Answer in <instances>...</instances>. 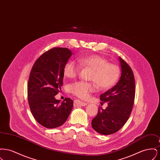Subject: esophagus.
<instances>
[{"mask_svg": "<svg viewBox=\"0 0 160 160\" xmlns=\"http://www.w3.org/2000/svg\"><path fill=\"white\" fill-rule=\"evenodd\" d=\"M87 104H88L87 102H85L78 99H76L74 101V106L75 107L84 106H86Z\"/></svg>", "mask_w": 160, "mask_h": 160, "instance_id": "34e87169", "label": "esophagus"}]
</instances>
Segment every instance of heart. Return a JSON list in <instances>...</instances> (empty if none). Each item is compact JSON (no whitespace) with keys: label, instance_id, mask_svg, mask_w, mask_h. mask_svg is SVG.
<instances>
[{"label":"heart","instance_id":"1","mask_svg":"<svg viewBox=\"0 0 160 160\" xmlns=\"http://www.w3.org/2000/svg\"><path fill=\"white\" fill-rule=\"evenodd\" d=\"M77 61L81 67L92 69L89 80L92 81L89 83L77 82L69 86V92L78 98H89L91 93L97 91V86L101 91L111 88L120 76V69L118 65L108 63L106 58L98 54L80 57ZM79 69V66L75 62L68 61L63 68L64 76L70 79L74 78L77 76Z\"/></svg>","mask_w":160,"mask_h":160}]
</instances>
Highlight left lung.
Segmentation results:
<instances>
[{
	"label": "left lung",
	"mask_w": 160,
	"mask_h": 160,
	"mask_svg": "<svg viewBox=\"0 0 160 160\" xmlns=\"http://www.w3.org/2000/svg\"><path fill=\"white\" fill-rule=\"evenodd\" d=\"M121 68V77L116 85L100 95L105 109L99 107L97 116L92 120V127L102 135L118 131L129 118L135 97V80L129 65L119 58Z\"/></svg>",
	"instance_id": "left-lung-1"
}]
</instances>
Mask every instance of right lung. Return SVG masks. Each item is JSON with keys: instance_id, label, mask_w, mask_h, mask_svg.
Segmentation results:
<instances>
[{"instance_id": "1", "label": "right lung", "mask_w": 160, "mask_h": 160, "mask_svg": "<svg viewBox=\"0 0 160 160\" xmlns=\"http://www.w3.org/2000/svg\"><path fill=\"white\" fill-rule=\"evenodd\" d=\"M72 54L67 48H54L42 54L31 69L28 85L30 109L37 121L47 128L63 125L72 110V99L61 102L54 97L63 85V68Z\"/></svg>"}]
</instances>
